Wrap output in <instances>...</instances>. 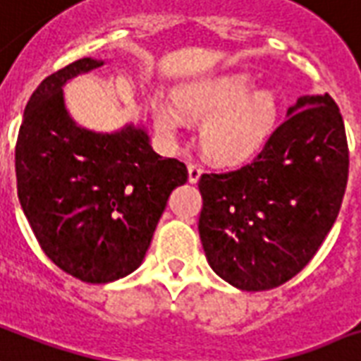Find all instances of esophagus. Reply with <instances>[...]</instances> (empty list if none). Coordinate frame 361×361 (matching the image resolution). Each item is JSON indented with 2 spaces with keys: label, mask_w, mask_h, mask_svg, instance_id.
<instances>
[{
  "label": "esophagus",
  "mask_w": 361,
  "mask_h": 361,
  "mask_svg": "<svg viewBox=\"0 0 361 361\" xmlns=\"http://www.w3.org/2000/svg\"><path fill=\"white\" fill-rule=\"evenodd\" d=\"M187 170H189V181H191V183H197L200 178V174H202V170H200L199 164L189 162V164H187Z\"/></svg>",
  "instance_id": "esophagus-1"
}]
</instances>
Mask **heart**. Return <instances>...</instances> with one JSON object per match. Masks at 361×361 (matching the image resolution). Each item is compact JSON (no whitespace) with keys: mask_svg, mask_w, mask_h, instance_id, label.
Instances as JSON below:
<instances>
[{"mask_svg":"<svg viewBox=\"0 0 361 361\" xmlns=\"http://www.w3.org/2000/svg\"><path fill=\"white\" fill-rule=\"evenodd\" d=\"M246 73H221L191 82L178 90L176 102L192 119H204L202 147L212 159L238 162L252 157L265 144L279 117V104L269 90H252ZM157 126L164 132L180 130L183 115L169 102L157 100Z\"/></svg>","mask_w":361,"mask_h":361,"instance_id":"heart-1","label":"heart"}]
</instances>
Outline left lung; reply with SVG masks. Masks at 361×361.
Instances as JSON below:
<instances>
[{"mask_svg":"<svg viewBox=\"0 0 361 361\" xmlns=\"http://www.w3.org/2000/svg\"><path fill=\"white\" fill-rule=\"evenodd\" d=\"M346 180L348 144L335 100L297 98L250 164L200 176L199 235L214 272L244 291L293 279L334 227Z\"/></svg>","mask_w":361,"mask_h":361,"instance_id":"8db88e82","label":"left lung"}]
</instances>
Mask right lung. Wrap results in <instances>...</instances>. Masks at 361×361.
Segmentation results:
<instances>
[{
	"label": "right lung",
	"instance_id": "right-lung-1",
	"mask_svg": "<svg viewBox=\"0 0 361 361\" xmlns=\"http://www.w3.org/2000/svg\"><path fill=\"white\" fill-rule=\"evenodd\" d=\"M104 66L81 59L41 81L15 149L24 216L47 257L89 284L142 265L170 192L187 181L178 159L157 155L142 125L94 132L71 119L64 85Z\"/></svg>",
	"mask_w": 361,
	"mask_h": 361
}]
</instances>
